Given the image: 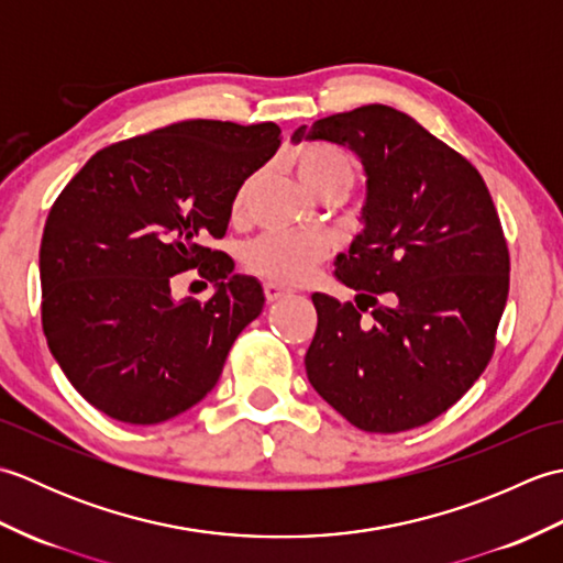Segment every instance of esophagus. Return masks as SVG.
<instances>
[{
    "mask_svg": "<svg viewBox=\"0 0 563 563\" xmlns=\"http://www.w3.org/2000/svg\"><path fill=\"white\" fill-rule=\"evenodd\" d=\"M263 292H266L268 302H278V300H283V297L290 295V290L283 288V285H278V283H266L263 285Z\"/></svg>",
    "mask_w": 563,
    "mask_h": 563,
    "instance_id": "1",
    "label": "esophagus"
}]
</instances>
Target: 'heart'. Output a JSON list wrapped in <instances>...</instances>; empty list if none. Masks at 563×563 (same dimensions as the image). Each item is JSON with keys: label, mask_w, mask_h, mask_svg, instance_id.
Here are the masks:
<instances>
[{"label": "heart", "mask_w": 563, "mask_h": 563, "mask_svg": "<svg viewBox=\"0 0 563 563\" xmlns=\"http://www.w3.org/2000/svg\"><path fill=\"white\" fill-rule=\"evenodd\" d=\"M295 174L312 196H324L329 190H341L345 196L355 181V164L349 154L329 145H305L292 157ZM246 184L236 190L232 210H242ZM329 254L327 239L307 234H263L249 244L246 266L278 285H297L307 280L319 261Z\"/></svg>", "instance_id": "1"}]
</instances>
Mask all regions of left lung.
Masks as SVG:
<instances>
[{
  "instance_id": "8db88e82",
  "label": "left lung",
  "mask_w": 563,
  "mask_h": 563,
  "mask_svg": "<svg viewBox=\"0 0 563 563\" xmlns=\"http://www.w3.org/2000/svg\"><path fill=\"white\" fill-rule=\"evenodd\" d=\"M302 140L349 147L367 176L365 230L336 258L355 305L312 295L307 377L367 433L426 426L496 349L510 256L492 194L460 152L382 103L297 128L292 142Z\"/></svg>"
}]
</instances>
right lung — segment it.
<instances>
[{
  "instance_id": "right-lung-1",
  "label": "right lung",
  "mask_w": 563,
  "mask_h": 563,
  "mask_svg": "<svg viewBox=\"0 0 563 563\" xmlns=\"http://www.w3.org/2000/svg\"><path fill=\"white\" fill-rule=\"evenodd\" d=\"M278 147L275 123H174L99 150L53 202L43 333L71 387L106 416L154 426L218 385L266 297L208 239L224 236L236 190ZM190 267L216 283L206 306L170 300V278Z\"/></svg>"
}]
</instances>
